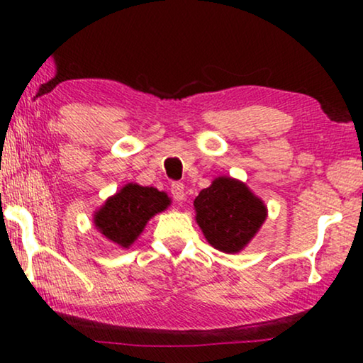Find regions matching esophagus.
<instances>
[{
  "label": "esophagus",
  "instance_id": "34e87169",
  "mask_svg": "<svg viewBox=\"0 0 363 363\" xmlns=\"http://www.w3.org/2000/svg\"><path fill=\"white\" fill-rule=\"evenodd\" d=\"M171 194H173L176 201H182L186 192H184V184L182 182H173L171 184Z\"/></svg>",
  "mask_w": 363,
  "mask_h": 363
}]
</instances>
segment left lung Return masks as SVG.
I'll list each match as a JSON object with an SVG mask.
<instances>
[{"label":"left lung","mask_w":363,"mask_h":363,"mask_svg":"<svg viewBox=\"0 0 363 363\" xmlns=\"http://www.w3.org/2000/svg\"><path fill=\"white\" fill-rule=\"evenodd\" d=\"M196 224L208 243L224 253H238L256 235L267 216L261 199L232 177L220 176L194 200Z\"/></svg>","instance_id":"8db88e82"}]
</instances>
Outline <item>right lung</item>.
I'll return each instance as SVG.
<instances>
[{
	"mask_svg": "<svg viewBox=\"0 0 363 363\" xmlns=\"http://www.w3.org/2000/svg\"><path fill=\"white\" fill-rule=\"evenodd\" d=\"M169 205L167 192L130 182L94 213V225L110 242L128 248L138 240L150 218Z\"/></svg>",
	"mask_w": 363,
	"mask_h": 363,
	"instance_id": "1",
	"label": "right lung"
}]
</instances>
